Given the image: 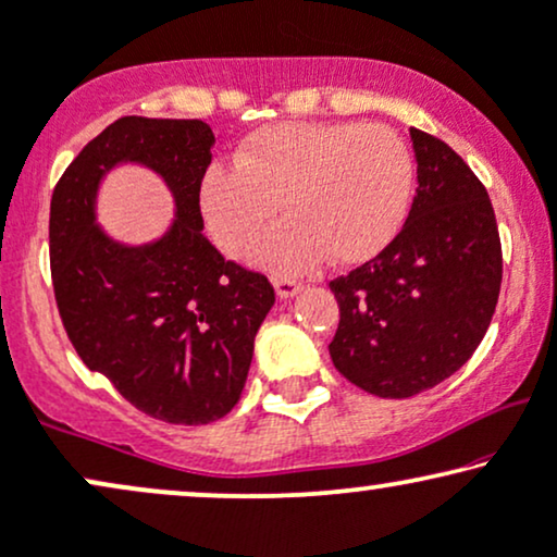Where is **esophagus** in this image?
<instances>
[{"label":"esophagus","mask_w":557,"mask_h":557,"mask_svg":"<svg viewBox=\"0 0 557 557\" xmlns=\"http://www.w3.org/2000/svg\"><path fill=\"white\" fill-rule=\"evenodd\" d=\"M274 290H277L280 298L287 300L302 290V283H298V280H290V277H277L274 280Z\"/></svg>","instance_id":"obj_1"}]
</instances>
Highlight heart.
<instances>
[{"instance_id":"1","label":"heart","mask_w":557,"mask_h":557,"mask_svg":"<svg viewBox=\"0 0 557 557\" xmlns=\"http://www.w3.org/2000/svg\"><path fill=\"white\" fill-rule=\"evenodd\" d=\"M413 187L411 149L396 131L362 123H280L213 164L200 185L210 236L226 257L255 249L277 206L287 215L257 249L280 274L375 257L398 234Z\"/></svg>"}]
</instances>
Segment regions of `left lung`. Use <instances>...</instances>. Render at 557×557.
Instances as JSON below:
<instances>
[{"mask_svg": "<svg viewBox=\"0 0 557 557\" xmlns=\"http://www.w3.org/2000/svg\"><path fill=\"white\" fill-rule=\"evenodd\" d=\"M417 195L398 236L329 287L334 368L380 398H411L466 364L494 319L502 242L481 180L445 140L411 128Z\"/></svg>", "mask_w": 557, "mask_h": 557, "instance_id": "8db88e82", "label": "left lung"}]
</instances>
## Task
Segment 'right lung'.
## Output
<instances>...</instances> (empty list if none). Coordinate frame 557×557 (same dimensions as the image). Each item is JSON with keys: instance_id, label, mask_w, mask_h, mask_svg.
<instances>
[{"instance_id": "1", "label": "right lung", "mask_w": 557, "mask_h": 557, "mask_svg": "<svg viewBox=\"0 0 557 557\" xmlns=\"http://www.w3.org/2000/svg\"><path fill=\"white\" fill-rule=\"evenodd\" d=\"M213 144L202 121L121 117L84 146L51 197L53 293L76 355L166 424H210L238 404L274 306L270 280L226 262L202 234ZM121 163L151 168L173 193L175 218L153 243L123 245L96 223L101 180Z\"/></svg>"}]
</instances>
